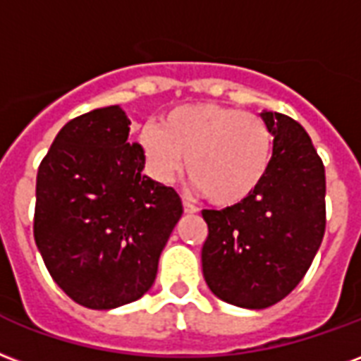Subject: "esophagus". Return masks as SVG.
<instances>
[{"label":"esophagus","mask_w":361,"mask_h":361,"mask_svg":"<svg viewBox=\"0 0 361 361\" xmlns=\"http://www.w3.org/2000/svg\"><path fill=\"white\" fill-rule=\"evenodd\" d=\"M183 210H185L188 214H195V212H199V208L195 207L193 202L189 201V199H185V197H183Z\"/></svg>","instance_id":"34e87169"}]
</instances>
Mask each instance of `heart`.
Here are the masks:
<instances>
[{"label":"heart","mask_w":361,"mask_h":361,"mask_svg":"<svg viewBox=\"0 0 361 361\" xmlns=\"http://www.w3.org/2000/svg\"><path fill=\"white\" fill-rule=\"evenodd\" d=\"M149 170L162 183L185 166L195 188L218 207L247 201L271 164L274 135L260 116L214 103L185 105L140 132Z\"/></svg>","instance_id":"1"}]
</instances>
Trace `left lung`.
<instances>
[{
  "label": "left lung",
  "instance_id": "8db88e82",
  "mask_svg": "<svg viewBox=\"0 0 361 361\" xmlns=\"http://www.w3.org/2000/svg\"><path fill=\"white\" fill-rule=\"evenodd\" d=\"M274 154L264 183L247 201L202 210L208 237L202 276L218 298L262 310L302 281L325 233V168L296 120L264 111Z\"/></svg>",
  "mask_w": 361,
  "mask_h": 361
}]
</instances>
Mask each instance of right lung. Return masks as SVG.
Instances as JSON below:
<instances>
[{"label": "right lung", "mask_w": 361, "mask_h": 361, "mask_svg": "<svg viewBox=\"0 0 361 361\" xmlns=\"http://www.w3.org/2000/svg\"><path fill=\"white\" fill-rule=\"evenodd\" d=\"M118 105L72 118L36 178L34 239L66 295L92 310L118 308L153 287L159 258L181 218L180 195L141 173Z\"/></svg>", "instance_id": "add662e5"}]
</instances>
